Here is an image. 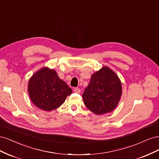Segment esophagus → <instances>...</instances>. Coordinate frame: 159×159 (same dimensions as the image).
Instances as JSON below:
<instances>
[{
  "label": "esophagus",
  "mask_w": 159,
  "mask_h": 159,
  "mask_svg": "<svg viewBox=\"0 0 159 159\" xmlns=\"http://www.w3.org/2000/svg\"><path fill=\"white\" fill-rule=\"evenodd\" d=\"M74 91L75 93H80L81 90L79 89V88H74Z\"/></svg>",
  "instance_id": "obj_1"
}]
</instances>
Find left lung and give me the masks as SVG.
<instances>
[{
  "label": "left lung",
  "mask_w": 159,
  "mask_h": 159,
  "mask_svg": "<svg viewBox=\"0 0 159 159\" xmlns=\"http://www.w3.org/2000/svg\"><path fill=\"white\" fill-rule=\"evenodd\" d=\"M122 95L121 81L116 73L104 66L91 77L82 98L91 111L96 115L111 112L117 106Z\"/></svg>",
  "instance_id": "left-lung-1"
}]
</instances>
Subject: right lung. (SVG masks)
Wrapping results in <instances>:
<instances>
[{
  "instance_id": "add662e5",
  "label": "right lung",
  "mask_w": 159,
  "mask_h": 159,
  "mask_svg": "<svg viewBox=\"0 0 159 159\" xmlns=\"http://www.w3.org/2000/svg\"><path fill=\"white\" fill-rule=\"evenodd\" d=\"M28 92L32 102L38 108L51 111L64 103L72 90L55 70L44 67L30 78Z\"/></svg>"
}]
</instances>
